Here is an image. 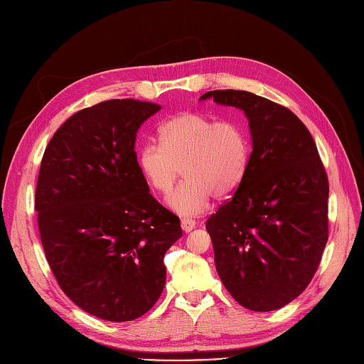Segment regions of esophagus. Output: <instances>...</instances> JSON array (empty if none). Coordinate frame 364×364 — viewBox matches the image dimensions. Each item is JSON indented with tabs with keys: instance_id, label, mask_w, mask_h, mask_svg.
Segmentation results:
<instances>
[{
	"instance_id": "34e87169",
	"label": "esophagus",
	"mask_w": 364,
	"mask_h": 364,
	"mask_svg": "<svg viewBox=\"0 0 364 364\" xmlns=\"http://www.w3.org/2000/svg\"><path fill=\"white\" fill-rule=\"evenodd\" d=\"M181 226L183 229V232H190V230H193L196 228V220H193L190 217H183L181 220Z\"/></svg>"
}]
</instances>
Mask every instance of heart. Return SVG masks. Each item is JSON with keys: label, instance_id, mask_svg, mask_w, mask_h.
Instances as JSON below:
<instances>
[{"label": "heart", "instance_id": "obj_1", "mask_svg": "<svg viewBox=\"0 0 364 364\" xmlns=\"http://www.w3.org/2000/svg\"><path fill=\"white\" fill-rule=\"evenodd\" d=\"M161 144L147 142L138 153L142 174L156 191L168 194L182 173L185 181L168 197L179 214H199L213 194L228 197L243 181L249 139L243 126L215 121L200 112H182L159 127Z\"/></svg>", "mask_w": 364, "mask_h": 364}]
</instances>
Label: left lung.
Masks as SVG:
<instances>
[{
  "instance_id": "obj_1",
  "label": "left lung",
  "mask_w": 364,
  "mask_h": 364,
  "mask_svg": "<svg viewBox=\"0 0 364 364\" xmlns=\"http://www.w3.org/2000/svg\"><path fill=\"white\" fill-rule=\"evenodd\" d=\"M249 119L252 153L230 200L206 220L215 269L234 299L273 311L311 282L328 241V176L290 109L247 91H209Z\"/></svg>"
}]
</instances>
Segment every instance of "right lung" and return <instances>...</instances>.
<instances>
[{
	"label": "right lung",
	"instance_id": "1",
	"mask_svg": "<svg viewBox=\"0 0 364 364\" xmlns=\"http://www.w3.org/2000/svg\"><path fill=\"white\" fill-rule=\"evenodd\" d=\"M158 111L132 98L82 109L41 162L35 209L47 261L63 293L103 321H134L156 304L164 255L182 237L136 159V132Z\"/></svg>",
	"mask_w": 364,
	"mask_h": 364
}]
</instances>
